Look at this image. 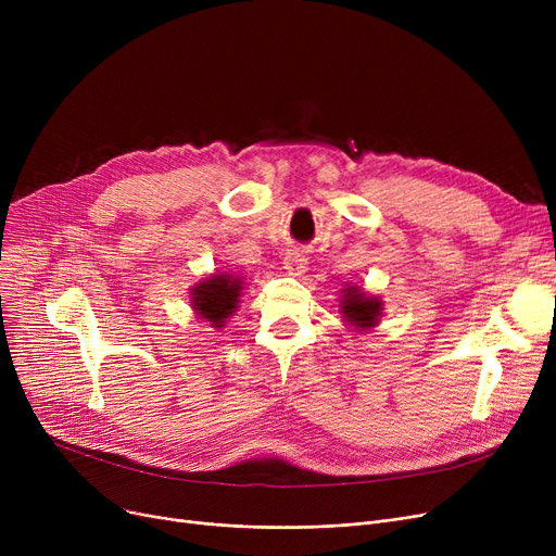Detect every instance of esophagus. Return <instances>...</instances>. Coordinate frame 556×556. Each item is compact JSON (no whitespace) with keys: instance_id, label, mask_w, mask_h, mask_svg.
Returning a JSON list of instances; mask_svg holds the SVG:
<instances>
[{"instance_id":"esophagus-1","label":"esophagus","mask_w":556,"mask_h":556,"mask_svg":"<svg viewBox=\"0 0 556 556\" xmlns=\"http://www.w3.org/2000/svg\"><path fill=\"white\" fill-rule=\"evenodd\" d=\"M306 266H308L306 256H304L302 252H298V250L288 252L286 258H283V270H286L288 275H293V277H302V275L306 273Z\"/></svg>"}]
</instances>
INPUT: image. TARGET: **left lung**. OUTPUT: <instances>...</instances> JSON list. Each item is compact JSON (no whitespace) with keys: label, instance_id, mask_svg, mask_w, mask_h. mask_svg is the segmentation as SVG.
<instances>
[{"label":"left lung","instance_id":"1","mask_svg":"<svg viewBox=\"0 0 556 556\" xmlns=\"http://www.w3.org/2000/svg\"><path fill=\"white\" fill-rule=\"evenodd\" d=\"M340 313L342 319L346 323V327H352V331L358 333H367L374 327L381 325V317H383V300L376 298L363 286L356 283H349L340 290Z\"/></svg>","mask_w":556,"mask_h":556}]
</instances>
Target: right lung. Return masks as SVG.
Instances as JSON below:
<instances>
[{"label": "right lung", "mask_w": 556, "mask_h": 556, "mask_svg": "<svg viewBox=\"0 0 556 556\" xmlns=\"http://www.w3.org/2000/svg\"><path fill=\"white\" fill-rule=\"evenodd\" d=\"M243 288H245L243 277L229 275V273H214L210 277L200 279L191 288L189 302L198 319L207 323L212 329H223L227 317L237 313Z\"/></svg>", "instance_id": "right-lung-1"}]
</instances>
